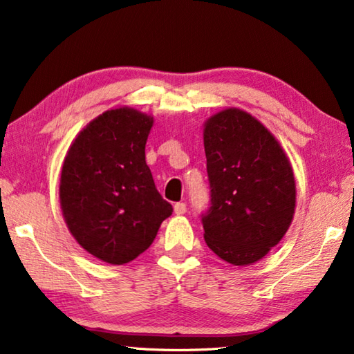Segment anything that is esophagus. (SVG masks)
Here are the masks:
<instances>
[{
    "mask_svg": "<svg viewBox=\"0 0 354 354\" xmlns=\"http://www.w3.org/2000/svg\"><path fill=\"white\" fill-rule=\"evenodd\" d=\"M173 209H175V214H178V216H183L184 212H186V203H181V201H179V203H176L175 206H173Z\"/></svg>",
    "mask_w": 354,
    "mask_h": 354,
    "instance_id": "34e87169",
    "label": "esophagus"
}]
</instances>
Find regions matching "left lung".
Segmentation results:
<instances>
[{"label": "left lung", "mask_w": 354, "mask_h": 354, "mask_svg": "<svg viewBox=\"0 0 354 354\" xmlns=\"http://www.w3.org/2000/svg\"><path fill=\"white\" fill-rule=\"evenodd\" d=\"M211 207L205 241L233 266L269 254L291 225L296 207L293 167L277 138L248 111L221 110L203 124Z\"/></svg>", "instance_id": "1"}]
</instances>
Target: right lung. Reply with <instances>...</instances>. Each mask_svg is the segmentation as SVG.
Instances as JSON below:
<instances>
[{"instance_id": "add662e5", "label": "right lung", "mask_w": 354, "mask_h": 354, "mask_svg": "<svg viewBox=\"0 0 354 354\" xmlns=\"http://www.w3.org/2000/svg\"><path fill=\"white\" fill-rule=\"evenodd\" d=\"M153 124V116L131 106L106 110L78 132L61 168L67 228L88 254L110 265L143 254L173 212L145 160Z\"/></svg>"}]
</instances>
